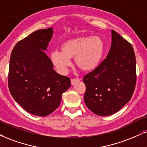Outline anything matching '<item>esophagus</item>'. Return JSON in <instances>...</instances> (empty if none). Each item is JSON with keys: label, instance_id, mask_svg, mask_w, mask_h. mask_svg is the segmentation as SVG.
Returning a JSON list of instances; mask_svg holds the SVG:
<instances>
[{"label": "esophagus", "instance_id": "obj_1", "mask_svg": "<svg viewBox=\"0 0 147 147\" xmlns=\"http://www.w3.org/2000/svg\"><path fill=\"white\" fill-rule=\"evenodd\" d=\"M78 81H79V79H71V84L72 85V86H74L76 83H77Z\"/></svg>", "mask_w": 147, "mask_h": 147}]
</instances>
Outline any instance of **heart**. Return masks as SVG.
Listing matches in <instances>:
<instances>
[{
  "label": "heart",
  "mask_w": 147,
  "mask_h": 147,
  "mask_svg": "<svg viewBox=\"0 0 147 147\" xmlns=\"http://www.w3.org/2000/svg\"><path fill=\"white\" fill-rule=\"evenodd\" d=\"M105 43L101 38L84 35L63 42L60 47L61 52L55 51L51 54V61L61 74H65L71 64L70 59L75 57L76 66L86 72L97 68L101 62Z\"/></svg>",
  "instance_id": "1"
}]
</instances>
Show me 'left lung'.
<instances>
[{
  "label": "left lung",
  "instance_id": "1",
  "mask_svg": "<svg viewBox=\"0 0 147 147\" xmlns=\"http://www.w3.org/2000/svg\"><path fill=\"white\" fill-rule=\"evenodd\" d=\"M107 57L84 76V101L95 114L105 116L119 111L129 101L136 83V56L128 41L112 30Z\"/></svg>",
  "mask_w": 147,
  "mask_h": 147
}]
</instances>
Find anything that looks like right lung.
Here are the masks:
<instances>
[{
    "label": "right lung",
    "mask_w": 147,
    "mask_h": 147,
    "mask_svg": "<svg viewBox=\"0 0 147 147\" xmlns=\"http://www.w3.org/2000/svg\"><path fill=\"white\" fill-rule=\"evenodd\" d=\"M53 34V28L34 31L18 42L10 57V93L26 112L38 116L54 112L71 84L68 77L53 70L45 53Z\"/></svg>",
    "instance_id": "1"
}]
</instances>
